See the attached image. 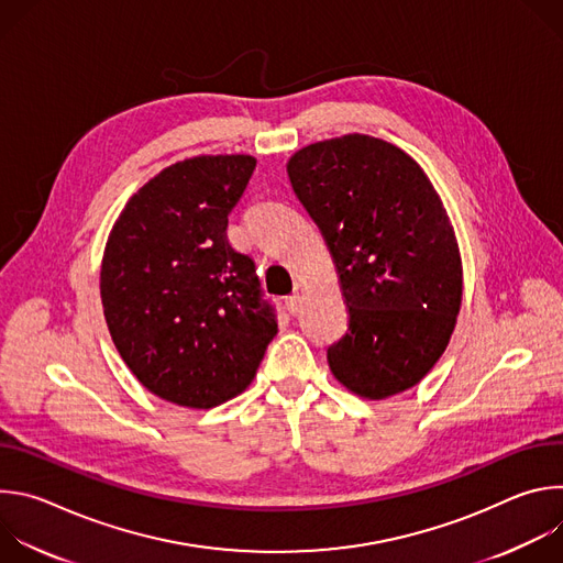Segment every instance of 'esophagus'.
Segmentation results:
<instances>
[{"instance_id":"esophagus-1","label":"esophagus","mask_w":563,"mask_h":563,"mask_svg":"<svg viewBox=\"0 0 563 563\" xmlns=\"http://www.w3.org/2000/svg\"><path fill=\"white\" fill-rule=\"evenodd\" d=\"M285 307H287L289 313H296V311L300 309V296H298V294L287 296V298H285Z\"/></svg>"}]
</instances>
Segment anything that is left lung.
I'll return each instance as SVG.
<instances>
[{
  "label": "left lung",
  "mask_w": 563,
  "mask_h": 563,
  "mask_svg": "<svg viewBox=\"0 0 563 563\" xmlns=\"http://www.w3.org/2000/svg\"><path fill=\"white\" fill-rule=\"evenodd\" d=\"M287 176L325 238L350 313L328 350L334 378L369 400L415 387L445 352L463 296L441 196L412 155L363 133L298 148Z\"/></svg>",
  "instance_id": "1"
}]
</instances>
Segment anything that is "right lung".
Segmentation results:
<instances>
[{
	"label": "right lung",
	"instance_id": "obj_1",
	"mask_svg": "<svg viewBox=\"0 0 563 563\" xmlns=\"http://www.w3.org/2000/svg\"><path fill=\"white\" fill-rule=\"evenodd\" d=\"M254 169L247 153L187 157L129 198L107 240L100 296L115 350L183 408L245 391L278 334L254 261L227 240Z\"/></svg>",
	"mask_w": 563,
	"mask_h": 563
}]
</instances>
